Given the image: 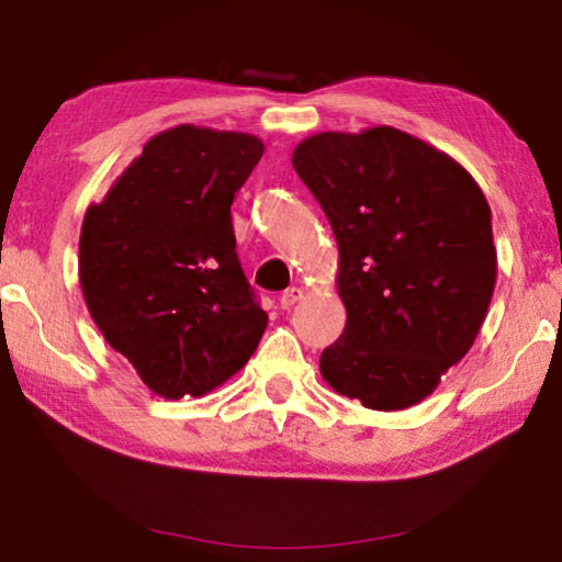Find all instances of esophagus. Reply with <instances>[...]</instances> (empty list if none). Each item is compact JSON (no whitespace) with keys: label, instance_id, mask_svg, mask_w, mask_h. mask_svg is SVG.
<instances>
[{"label":"esophagus","instance_id":"34e87169","mask_svg":"<svg viewBox=\"0 0 562 562\" xmlns=\"http://www.w3.org/2000/svg\"><path fill=\"white\" fill-rule=\"evenodd\" d=\"M300 300H302V290H300V288H290V290L282 292L280 307H282V310H292L294 304H297Z\"/></svg>","mask_w":562,"mask_h":562}]
</instances>
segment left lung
Returning a JSON list of instances; mask_svg holds the SVG:
<instances>
[{"label": "left lung", "mask_w": 562, "mask_h": 562, "mask_svg": "<svg viewBox=\"0 0 562 562\" xmlns=\"http://www.w3.org/2000/svg\"><path fill=\"white\" fill-rule=\"evenodd\" d=\"M292 166L339 250L347 325L322 379L374 412L424 402L469 355L496 288L486 195L459 160L392 126L315 133Z\"/></svg>", "instance_id": "1"}]
</instances>
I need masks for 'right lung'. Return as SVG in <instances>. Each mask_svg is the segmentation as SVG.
I'll return each mask as SVG.
<instances>
[{
  "label": "right lung",
  "instance_id": "right-lung-1",
  "mask_svg": "<svg viewBox=\"0 0 562 562\" xmlns=\"http://www.w3.org/2000/svg\"><path fill=\"white\" fill-rule=\"evenodd\" d=\"M262 150L252 133L180 123L150 138L83 215V302L158 396L213 392L247 364L268 327L231 217Z\"/></svg>",
  "mask_w": 562,
  "mask_h": 562
}]
</instances>
